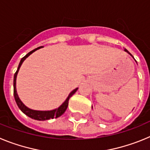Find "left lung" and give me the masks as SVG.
I'll use <instances>...</instances> for the list:
<instances>
[{"label": "left lung", "instance_id": "left-lung-1", "mask_svg": "<svg viewBox=\"0 0 150 150\" xmlns=\"http://www.w3.org/2000/svg\"><path fill=\"white\" fill-rule=\"evenodd\" d=\"M125 51L127 52H128V50H125ZM128 53H129V52H128ZM129 54H130V55H131V53H129Z\"/></svg>", "mask_w": 150, "mask_h": 150}]
</instances>
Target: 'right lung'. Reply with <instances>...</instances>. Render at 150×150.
<instances>
[{
	"label": "right lung",
	"instance_id": "add662e5",
	"mask_svg": "<svg viewBox=\"0 0 150 150\" xmlns=\"http://www.w3.org/2000/svg\"><path fill=\"white\" fill-rule=\"evenodd\" d=\"M42 46H40V47H38V48L34 49V50L32 51H30V52L27 54L25 56H24L22 59H21L20 62H19V64H18V69H17L16 72L14 74V78H13V95H14V98H15L16 102L17 105H18V108L22 111V112L25 113V115H27L28 116H29L31 119H34V120H39V121H42V120H50V119H53V118H58L59 116H62L64 112H65V110H67V106H68V102H69V99L74 95L75 92L76 91L78 88H75L74 90H73L71 91L69 96L67 97V98L66 99V100L64 102L63 104L59 107V108H57V109L53 110H50V111H38V110H30L29 108H28L26 106L24 105V104L21 101V100L18 98V95L16 93V76L17 74H18V71L19 70V67H21L22 65V62H24V60L27 58L28 56L30 55L31 53H33L34 51H36L38 49H40Z\"/></svg>",
	"mask_w": 150,
	"mask_h": 150
}]
</instances>
